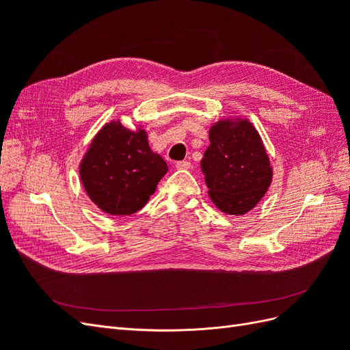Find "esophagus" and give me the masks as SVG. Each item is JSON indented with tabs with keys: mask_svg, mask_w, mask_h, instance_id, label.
Wrapping results in <instances>:
<instances>
[{
	"mask_svg": "<svg viewBox=\"0 0 350 350\" xmlns=\"http://www.w3.org/2000/svg\"><path fill=\"white\" fill-rule=\"evenodd\" d=\"M176 169H189L191 167V162L188 161H181V162H176Z\"/></svg>",
	"mask_w": 350,
	"mask_h": 350,
	"instance_id": "1",
	"label": "esophagus"
}]
</instances>
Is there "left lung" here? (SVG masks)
Segmentation results:
<instances>
[{"label":"left lung","instance_id":"8db88e82","mask_svg":"<svg viewBox=\"0 0 350 350\" xmlns=\"http://www.w3.org/2000/svg\"><path fill=\"white\" fill-rule=\"evenodd\" d=\"M208 140L200 165L210 200L226 215L248 213L273 181V166L260 133L248 118L226 116L210 125Z\"/></svg>","mask_w":350,"mask_h":350}]
</instances>
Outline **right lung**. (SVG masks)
<instances>
[{"mask_svg": "<svg viewBox=\"0 0 350 350\" xmlns=\"http://www.w3.org/2000/svg\"><path fill=\"white\" fill-rule=\"evenodd\" d=\"M143 125L126 129L120 120L105 124L79 165L84 191L103 213L130 216L146 206L167 172L149 146Z\"/></svg>", "mask_w": 350, "mask_h": 350, "instance_id": "obj_1", "label": "right lung"}]
</instances>
